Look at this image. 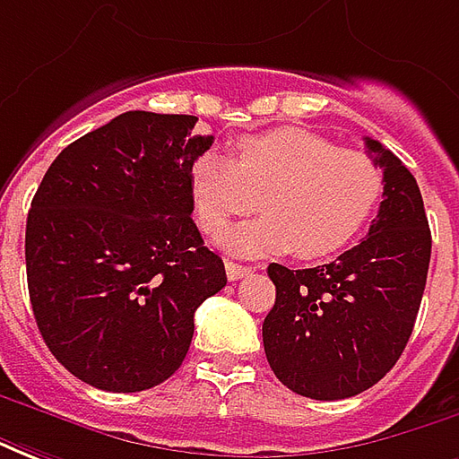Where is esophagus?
I'll use <instances>...</instances> for the list:
<instances>
[{
	"instance_id": "esophagus-1",
	"label": "esophagus",
	"mask_w": 459,
	"mask_h": 459,
	"mask_svg": "<svg viewBox=\"0 0 459 459\" xmlns=\"http://www.w3.org/2000/svg\"><path fill=\"white\" fill-rule=\"evenodd\" d=\"M224 269H227V279H230V281H239L242 276L252 274V272H255L252 266L237 264V262H227V264H224Z\"/></svg>"
}]
</instances>
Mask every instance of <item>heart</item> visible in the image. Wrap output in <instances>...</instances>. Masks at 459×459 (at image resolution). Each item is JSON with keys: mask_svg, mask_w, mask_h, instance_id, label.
Instances as JSON below:
<instances>
[{"mask_svg": "<svg viewBox=\"0 0 459 459\" xmlns=\"http://www.w3.org/2000/svg\"><path fill=\"white\" fill-rule=\"evenodd\" d=\"M187 180L195 217L207 235L252 212L262 195L264 214L222 237L224 249L242 256L291 249L304 259L336 255L360 235L383 195V175L366 152L301 128L245 135L235 143V160L200 152Z\"/></svg>", "mask_w": 459, "mask_h": 459, "instance_id": "heart-1", "label": "heart"}]
</instances>
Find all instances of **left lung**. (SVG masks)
I'll return each instance as SVG.
<instances>
[{
    "label": "left lung",
    "instance_id": "obj_1",
    "mask_svg": "<svg viewBox=\"0 0 459 459\" xmlns=\"http://www.w3.org/2000/svg\"><path fill=\"white\" fill-rule=\"evenodd\" d=\"M383 168V203L368 237L314 269L269 264L276 301L262 326L264 353L289 391L341 401L376 385L401 359L420 308L430 227L411 170L366 138Z\"/></svg>",
    "mask_w": 459,
    "mask_h": 459
}]
</instances>
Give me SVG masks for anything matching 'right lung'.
Instances as JSON below:
<instances>
[{
  "label": "right lung",
  "instance_id": "right-lung-1",
  "mask_svg": "<svg viewBox=\"0 0 459 459\" xmlns=\"http://www.w3.org/2000/svg\"><path fill=\"white\" fill-rule=\"evenodd\" d=\"M195 116L128 110L58 152L27 217V281L48 351L110 393L183 366L195 311L227 284L193 222Z\"/></svg>",
  "mask_w": 459,
  "mask_h": 459
}]
</instances>
